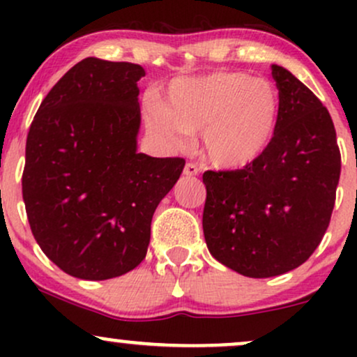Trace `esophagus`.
Instances as JSON below:
<instances>
[{
    "label": "esophagus",
    "instance_id": "obj_1",
    "mask_svg": "<svg viewBox=\"0 0 357 357\" xmlns=\"http://www.w3.org/2000/svg\"><path fill=\"white\" fill-rule=\"evenodd\" d=\"M184 176H196L199 173V167H198V165H195V162H186V166H184Z\"/></svg>",
    "mask_w": 357,
    "mask_h": 357
}]
</instances>
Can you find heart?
I'll return each mask as SVG.
<instances>
[{"label": "heart", "instance_id": "heart-1", "mask_svg": "<svg viewBox=\"0 0 357 357\" xmlns=\"http://www.w3.org/2000/svg\"><path fill=\"white\" fill-rule=\"evenodd\" d=\"M278 116L280 97L268 80L230 70L174 79L165 102L146 107L147 127L167 144H186L202 130L204 155L223 169H243L267 153Z\"/></svg>", "mask_w": 357, "mask_h": 357}]
</instances>
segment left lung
<instances>
[{
    "label": "left lung",
    "mask_w": 357,
    "mask_h": 357,
    "mask_svg": "<svg viewBox=\"0 0 357 357\" xmlns=\"http://www.w3.org/2000/svg\"><path fill=\"white\" fill-rule=\"evenodd\" d=\"M280 97L267 153L235 171H204L203 231L216 260L245 277L297 268L329 227L341 151L329 110L289 70L272 65Z\"/></svg>",
    "instance_id": "8db88e82"
}]
</instances>
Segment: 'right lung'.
<instances>
[{"label": "right lung", "mask_w": 357, "mask_h": 357, "mask_svg": "<svg viewBox=\"0 0 357 357\" xmlns=\"http://www.w3.org/2000/svg\"><path fill=\"white\" fill-rule=\"evenodd\" d=\"M144 75L137 63L84 59L53 85L28 130V223L72 277L107 280L136 268L155 208L183 173V158L136 151Z\"/></svg>", "instance_id": "obj_1"}]
</instances>
